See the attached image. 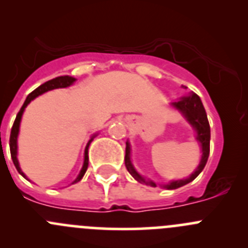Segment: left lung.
Masks as SVG:
<instances>
[{
	"label": "left lung",
	"instance_id": "obj_1",
	"mask_svg": "<svg viewBox=\"0 0 248 248\" xmlns=\"http://www.w3.org/2000/svg\"><path fill=\"white\" fill-rule=\"evenodd\" d=\"M171 105L175 108L180 111L185 116V119L188 121V124H191L194 128L197 136H196V140L201 143V147H202V158H201V163L198 165V168L196 169L191 176L187 177L184 180H177V181H171L170 184L164 185V188L168 189H176L179 187L185 186V185L189 184V182L193 181L196 177L202 172V170L204 169L205 164L208 161V156H209V149H210V127L209 122H208L207 112L204 110V106H203L202 101H201L200 96L196 94V93H191L189 95L184 96V98L180 99L179 101H175ZM124 165H126L127 170L131 173L132 176L135 177L138 182L140 184L149 185V186L156 187V185L154 184L150 180H145L144 177L140 176V173L136 171V169L133 168L131 161V147H129V143L126 142V155H124Z\"/></svg>",
	"mask_w": 248,
	"mask_h": 248
}]
</instances>
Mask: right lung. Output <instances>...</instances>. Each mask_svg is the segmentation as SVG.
Segmentation results:
<instances>
[{
    "mask_svg": "<svg viewBox=\"0 0 248 248\" xmlns=\"http://www.w3.org/2000/svg\"><path fill=\"white\" fill-rule=\"evenodd\" d=\"M75 82H76V78L69 77V76H61V77H56V78H54V79L47 80V82H45L44 84H41L40 87H38L35 90H33V92L30 93L29 95L27 96V99H25L24 104H23V106H22V108L19 110V112L17 113V117H16V120H15V124H13L12 129H11V137H9V149H11V156H12V160H13V164H15L16 169H17L18 172H19L23 177H25V179H27V176L24 175V172L22 171V169H20L19 163H18V159H17V149H18L17 138H18V133H19V124H20V120H22V115H23V112H24V108H27V105L30 103V101L34 100L36 96L41 95V94H44V93L48 92V90L57 89V88H67V87H69V85L73 84ZM94 137H95V136H93V137L90 138L89 142H88V144H87V147H85L84 163H83V168H82V170H80L79 175L77 176V179L72 182V184H76V182L80 181V180H82V177L84 176L85 171H87V169H88V163H89V158H88V148H89V144L92 143V140H94Z\"/></svg>",
    "mask_w": 248,
    "mask_h": 248,
    "instance_id": "right-lung-1",
    "label": "right lung"
}]
</instances>
